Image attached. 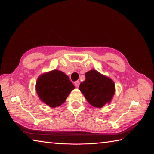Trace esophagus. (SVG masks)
Instances as JSON below:
<instances>
[{
	"label": "esophagus",
	"instance_id": "34e87169",
	"mask_svg": "<svg viewBox=\"0 0 154 154\" xmlns=\"http://www.w3.org/2000/svg\"><path fill=\"white\" fill-rule=\"evenodd\" d=\"M74 83H75V87H77V88H78V87H79V85H80V82H79V81H76V82H75Z\"/></svg>",
	"mask_w": 154,
	"mask_h": 154
}]
</instances>
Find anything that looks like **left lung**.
Returning <instances> with one entry per match:
<instances>
[{
    "label": "left lung",
    "mask_w": 154,
    "mask_h": 154,
    "mask_svg": "<svg viewBox=\"0 0 154 154\" xmlns=\"http://www.w3.org/2000/svg\"><path fill=\"white\" fill-rule=\"evenodd\" d=\"M85 80L81 83L79 89L88 102L94 107L102 108L109 103L115 92L112 80L91 70L85 74Z\"/></svg>",
    "instance_id": "8db88e82"
}]
</instances>
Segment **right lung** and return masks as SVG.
Masks as SVG:
<instances>
[{
  "mask_svg": "<svg viewBox=\"0 0 154 154\" xmlns=\"http://www.w3.org/2000/svg\"><path fill=\"white\" fill-rule=\"evenodd\" d=\"M74 88L67 75L57 70L41 75L36 83V91L40 100L52 108L65 102Z\"/></svg>",
  "mask_w": 154,
  "mask_h": 154,
  "instance_id": "1",
  "label": "right lung"
}]
</instances>
